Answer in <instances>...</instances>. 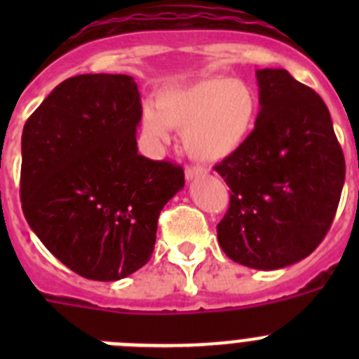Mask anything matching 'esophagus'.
<instances>
[{
  "instance_id": "34e87169",
  "label": "esophagus",
  "mask_w": 359,
  "mask_h": 359,
  "mask_svg": "<svg viewBox=\"0 0 359 359\" xmlns=\"http://www.w3.org/2000/svg\"><path fill=\"white\" fill-rule=\"evenodd\" d=\"M205 172H207V170L203 169V167H199V165H190V167L185 169V177L187 180H192V177L203 176Z\"/></svg>"
}]
</instances>
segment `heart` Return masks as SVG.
Instances as JSON below:
<instances>
[{
  "label": "heart",
  "instance_id": "obj_1",
  "mask_svg": "<svg viewBox=\"0 0 359 359\" xmlns=\"http://www.w3.org/2000/svg\"><path fill=\"white\" fill-rule=\"evenodd\" d=\"M259 97L239 79L205 77L161 90L154 109L145 107L142 126L161 144L169 128L183 131V147L198 161H219L244 145L259 116Z\"/></svg>",
  "mask_w": 359,
  "mask_h": 359
}]
</instances>
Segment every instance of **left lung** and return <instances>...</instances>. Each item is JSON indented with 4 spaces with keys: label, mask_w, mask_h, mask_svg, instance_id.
Instances as JSON below:
<instances>
[{
    "label": "left lung",
    "mask_w": 359,
    "mask_h": 359,
    "mask_svg": "<svg viewBox=\"0 0 359 359\" xmlns=\"http://www.w3.org/2000/svg\"><path fill=\"white\" fill-rule=\"evenodd\" d=\"M257 82L255 129L214 167L231 190L217 239L231 261L278 269L311 255L331 228L345 158L315 90L278 68L257 69Z\"/></svg>",
    "instance_id": "8db88e82"
}]
</instances>
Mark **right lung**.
Segmentation results:
<instances>
[{"label": "right lung", "instance_id": "obj_1", "mask_svg": "<svg viewBox=\"0 0 359 359\" xmlns=\"http://www.w3.org/2000/svg\"><path fill=\"white\" fill-rule=\"evenodd\" d=\"M138 86L129 75L66 79L27 120L21 205L41 243L91 280L147 264L161 208L185 185L182 165L138 154Z\"/></svg>", "mask_w": 359, "mask_h": 359}]
</instances>
